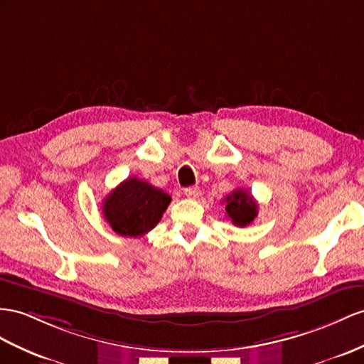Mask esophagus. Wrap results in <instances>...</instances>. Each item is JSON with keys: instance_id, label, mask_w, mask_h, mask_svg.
Here are the masks:
<instances>
[{"instance_id": "34e87169", "label": "esophagus", "mask_w": 364, "mask_h": 364, "mask_svg": "<svg viewBox=\"0 0 364 364\" xmlns=\"http://www.w3.org/2000/svg\"><path fill=\"white\" fill-rule=\"evenodd\" d=\"M184 195L188 198H197L200 195V188H198V186H191V188H186Z\"/></svg>"}]
</instances>
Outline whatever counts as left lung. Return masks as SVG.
Instances as JSON below:
<instances>
[{"mask_svg": "<svg viewBox=\"0 0 364 364\" xmlns=\"http://www.w3.org/2000/svg\"><path fill=\"white\" fill-rule=\"evenodd\" d=\"M226 213L232 225L246 228L258 215V204L247 191L237 189L226 197Z\"/></svg>", "mask_w": 364, "mask_h": 364, "instance_id": "left-lung-1", "label": "left lung"}]
</instances>
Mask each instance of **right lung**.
Segmentation results:
<instances>
[{"instance_id":"add662e5","label":"right lung","mask_w":364,"mask_h":364,"mask_svg":"<svg viewBox=\"0 0 364 364\" xmlns=\"http://www.w3.org/2000/svg\"><path fill=\"white\" fill-rule=\"evenodd\" d=\"M171 200L169 193L130 176L105 198L102 215L115 234L141 237L160 223Z\"/></svg>"}]
</instances>
